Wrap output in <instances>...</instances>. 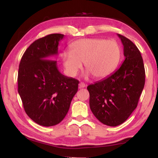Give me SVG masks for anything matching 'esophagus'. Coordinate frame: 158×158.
<instances>
[{"label":"esophagus","mask_w":158,"mask_h":158,"mask_svg":"<svg viewBox=\"0 0 158 158\" xmlns=\"http://www.w3.org/2000/svg\"><path fill=\"white\" fill-rule=\"evenodd\" d=\"M86 86V85L85 83H83V82H80V84H79V88L80 89H82V88H85Z\"/></svg>","instance_id":"34e87169"}]
</instances>
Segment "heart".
Returning <instances> with one entry per match:
<instances>
[{
    "instance_id": "b5f03b06",
    "label": "heart",
    "mask_w": 158,
    "mask_h": 158,
    "mask_svg": "<svg viewBox=\"0 0 158 158\" xmlns=\"http://www.w3.org/2000/svg\"><path fill=\"white\" fill-rule=\"evenodd\" d=\"M121 48L114 40L88 38L74 41L70 52H64L62 61L67 75L75 76L85 63L86 70L97 79L110 75L119 63Z\"/></svg>"
}]
</instances>
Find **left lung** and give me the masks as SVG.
<instances>
[{
    "mask_svg": "<svg viewBox=\"0 0 158 158\" xmlns=\"http://www.w3.org/2000/svg\"><path fill=\"white\" fill-rule=\"evenodd\" d=\"M123 45L125 60L107 78L87 86L90 108L103 124L117 126L136 109L145 82L140 52L132 41L117 34Z\"/></svg>",
    "mask_w": 158,
    "mask_h": 158,
    "instance_id": "left-lung-1",
    "label": "left lung"
}]
</instances>
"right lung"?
<instances>
[{"instance_id": "1", "label": "right lung", "mask_w": 158, "mask_h": 158, "mask_svg": "<svg viewBox=\"0 0 158 158\" xmlns=\"http://www.w3.org/2000/svg\"><path fill=\"white\" fill-rule=\"evenodd\" d=\"M63 37L50 34L35 41L19 65L18 93L24 110L35 123L45 127L63 121L78 89V80L60 73L52 59L58 54Z\"/></svg>"}]
</instances>
